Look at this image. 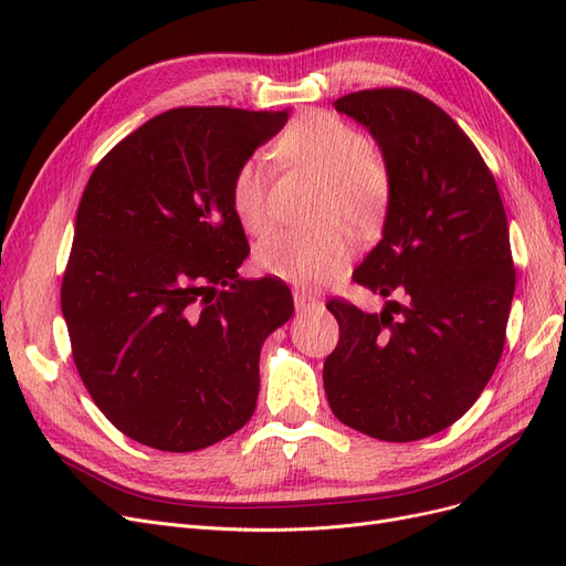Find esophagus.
<instances>
[{"mask_svg": "<svg viewBox=\"0 0 566 566\" xmlns=\"http://www.w3.org/2000/svg\"><path fill=\"white\" fill-rule=\"evenodd\" d=\"M293 300H295L297 312H314V310H318V306H321V302L316 297H312V295H306L304 290H295Z\"/></svg>", "mask_w": 566, "mask_h": 566, "instance_id": "esophagus-1", "label": "esophagus"}]
</instances>
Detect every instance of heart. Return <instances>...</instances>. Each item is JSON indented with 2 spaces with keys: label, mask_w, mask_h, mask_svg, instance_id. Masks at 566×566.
Listing matches in <instances>:
<instances>
[{
  "label": "heart",
  "mask_w": 566,
  "mask_h": 566,
  "mask_svg": "<svg viewBox=\"0 0 566 566\" xmlns=\"http://www.w3.org/2000/svg\"><path fill=\"white\" fill-rule=\"evenodd\" d=\"M281 163L304 169L323 181L321 219H345L354 229H373L391 200V172L380 153L354 125L331 113H304L273 144ZM231 205L243 229L260 233L269 227V184L262 160H245L231 184ZM354 254V238L342 224L318 231L281 229L254 248V262L271 276L321 285L335 279Z\"/></svg>",
  "instance_id": "1"
}]
</instances>
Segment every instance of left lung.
I'll return each instance as SVG.
<instances>
[{"mask_svg":"<svg viewBox=\"0 0 566 566\" xmlns=\"http://www.w3.org/2000/svg\"><path fill=\"white\" fill-rule=\"evenodd\" d=\"M378 142L391 172L382 241L354 281L380 314L331 300L339 323L323 385L339 422L382 441L447 430L501 361L515 264L499 186L449 113L410 90L335 101Z\"/></svg>","mask_w":566,"mask_h":566,"instance_id":"obj_1","label":"left lung"}]
</instances>
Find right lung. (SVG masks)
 Returning a JSON list of instances; mask_svg holds the SVG:
<instances>
[{"instance_id":"right-lung-1","label":"right lung","mask_w":566,"mask_h":566,"mask_svg":"<svg viewBox=\"0 0 566 566\" xmlns=\"http://www.w3.org/2000/svg\"><path fill=\"white\" fill-rule=\"evenodd\" d=\"M287 111L188 106L125 136L84 188L61 310L94 403L144 447L198 451L252 418L260 352L293 316L281 279H238L231 184Z\"/></svg>"}]
</instances>
